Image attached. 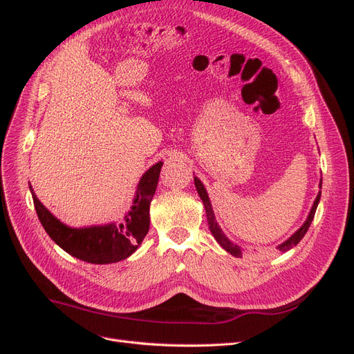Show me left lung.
Listing matches in <instances>:
<instances>
[{
  "label": "left lung",
  "instance_id": "8db88e82",
  "mask_svg": "<svg viewBox=\"0 0 354 354\" xmlns=\"http://www.w3.org/2000/svg\"><path fill=\"white\" fill-rule=\"evenodd\" d=\"M194 180H195V186H196L198 194H199V196H201V199H202V202H203V207H205L208 226H209V230H211V233H212V236L216 238V241L221 245L223 250H226L229 254H232V255H234V257H242L241 246H238V245H234L233 242H230V241L227 239L226 234H224L223 230L220 229L218 223H217V220H216V216H214V211H212L211 202H209V198H208V194H207L205 187H203V185L201 183V180H199L198 177H195ZM319 187L322 189V181H320ZM320 194H322V192L319 190V194H317V196H316V199H315L313 207H312V209H310L308 217H307V220L304 221L303 226L299 227V229L292 234L291 238L286 239L283 243H281L279 246H277V250H279L281 252H286V251H289L291 248H294V246L304 238L306 232L308 230L310 224H312V221H313V218H315V212H316V208H317V203H319V201H320Z\"/></svg>",
  "mask_w": 354,
  "mask_h": 354
}]
</instances>
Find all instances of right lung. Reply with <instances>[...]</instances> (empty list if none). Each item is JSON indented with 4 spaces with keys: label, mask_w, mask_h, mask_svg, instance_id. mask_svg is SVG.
Here are the masks:
<instances>
[{
    "label": "right lung",
    "mask_w": 354,
    "mask_h": 354,
    "mask_svg": "<svg viewBox=\"0 0 354 354\" xmlns=\"http://www.w3.org/2000/svg\"><path fill=\"white\" fill-rule=\"evenodd\" d=\"M160 167L162 162L159 160L138 181L133 207L125 214V217L121 221L104 224V226L69 227L42 205L30 186L29 189L42 227L63 251L91 264H111L130 257L147 234L151 224L149 207L158 186Z\"/></svg>",
    "instance_id": "add662e5"
}]
</instances>
